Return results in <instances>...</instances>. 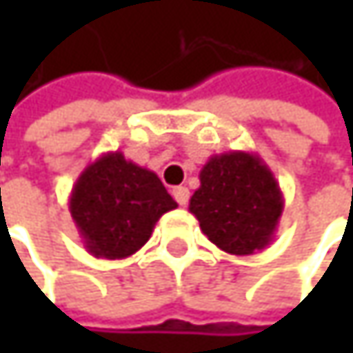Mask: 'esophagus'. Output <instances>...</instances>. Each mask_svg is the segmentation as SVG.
Here are the masks:
<instances>
[{"label":"esophagus","instance_id":"1","mask_svg":"<svg viewBox=\"0 0 353 353\" xmlns=\"http://www.w3.org/2000/svg\"><path fill=\"white\" fill-rule=\"evenodd\" d=\"M172 194H174V198H176V202L179 206H185V204H188V198H190V190H188V188L177 185V188H174Z\"/></svg>","mask_w":353,"mask_h":353}]
</instances>
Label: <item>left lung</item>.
Wrapping results in <instances>:
<instances>
[{
  "mask_svg": "<svg viewBox=\"0 0 353 353\" xmlns=\"http://www.w3.org/2000/svg\"><path fill=\"white\" fill-rule=\"evenodd\" d=\"M284 210L282 190L257 153L212 155L200 170L190 212L202 233L231 255H251L274 241Z\"/></svg>",
  "mask_w": 353,
  "mask_h": 353,
  "instance_id": "8db88e82",
  "label": "left lung"
}]
</instances>
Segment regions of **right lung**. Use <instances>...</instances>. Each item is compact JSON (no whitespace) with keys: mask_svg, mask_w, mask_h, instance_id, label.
<instances>
[{"mask_svg":"<svg viewBox=\"0 0 353 353\" xmlns=\"http://www.w3.org/2000/svg\"><path fill=\"white\" fill-rule=\"evenodd\" d=\"M177 208L155 172L120 151L92 161L77 177L69 212L83 247L94 257L124 259L145 245L157 221Z\"/></svg>","mask_w":353,"mask_h":353,"instance_id":"add662e5","label":"right lung"}]
</instances>
